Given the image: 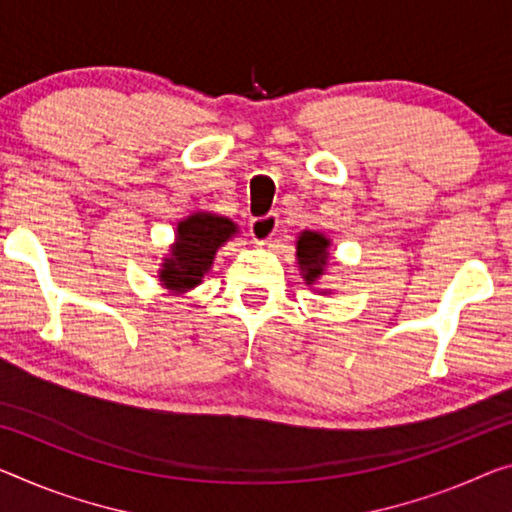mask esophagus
Wrapping results in <instances>:
<instances>
[{
  "instance_id": "34e87169",
  "label": "esophagus",
  "mask_w": 512,
  "mask_h": 512,
  "mask_svg": "<svg viewBox=\"0 0 512 512\" xmlns=\"http://www.w3.org/2000/svg\"><path fill=\"white\" fill-rule=\"evenodd\" d=\"M249 229H251V235H254V240L258 242V245H267V242H272L274 235H277L279 217L274 215V212H270V215L251 219Z\"/></svg>"
}]
</instances>
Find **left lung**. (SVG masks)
<instances>
[{"label":"left lung","mask_w":512,"mask_h":512,"mask_svg":"<svg viewBox=\"0 0 512 512\" xmlns=\"http://www.w3.org/2000/svg\"><path fill=\"white\" fill-rule=\"evenodd\" d=\"M329 251H332V240L320 231H302L295 240V256L297 267L304 283L309 288L325 277L327 265H329ZM316 290V288H313ZM320 295H329L327 288H318Z\"/></svg>","instance_id":"left-lung-1"}]
</instances>
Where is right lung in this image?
<instances>
[{
    "instance_id": "right-lung-1",
    "label": "right lung",
    "mask_w": 512,
    "mask_h": 512,
    "mask_svg": "<svg viewBox=\"0 0 512 512\" xmlns=\"http://www.w3.org/2000/svg\"><path fill=\"white\" fill-rule=\"evenodd\" d=\"M238 224L210 210H196L176 226L174 245L164 254L157 279L174 295L194 290L210 272L219 247L238 235Z\"/></svg>"
}]
</instances>
